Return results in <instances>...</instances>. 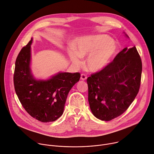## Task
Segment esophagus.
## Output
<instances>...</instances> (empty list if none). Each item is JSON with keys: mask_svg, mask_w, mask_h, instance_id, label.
I'll use <instances>...</instances> for the list:
<instances>
[{"mask_svg": "<svg viewBox=\"0 0 154 154\" xmlns=\"http://www.w3.org/2000/svg\"><path fill=\"white\" fill-rule=\"evenodd\" d=\"M87 79V76L85 75V74H82L81 75V77H80V79L82 80H86Z\"/></svg>", "mask_w": 154, "mask_h": 154, "instance_id": "obj_1", "label": "esophagus"}]
</instances>
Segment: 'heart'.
<instances>
[{
  "label": "heart",
  "mask_w": 154,
  "mask_h": 154,
  "mask_svg": "<svg viewBox=\"0 0 154 154\" xmlns=\"http://www.w3.org/2000/svg\"><path fill=\"white\" fill-rule=\"evenodd\" d=\"M118 50V44L106 34L87 37L79 41L76 51H69L70 59L77 67L82 65L81 58L88 57L86 67L91 72H100L106 68L114 58Z\"/></svg>",
  "instance_id": "1"
}]
</instances>
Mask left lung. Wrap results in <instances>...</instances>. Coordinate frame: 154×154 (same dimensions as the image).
Listing matches in <instances>:
<instances>
[{"mask_svg": "<svg viewBox=\"0 0 154 154\" xmlns=\"http://www.w3.org/2000/svg\"><path fill=\"white\" fill-rule=\"evenodd\" d=\"M141 73V60L133 47L123 49L106 68L89 77L88 103L93 116L110 121L122 115L139 91Z\"/></svg>", "mask_w": 154, "mask_h": 154, "instance_id": "left-lung-1", "label": "left lung"}]
</instances>
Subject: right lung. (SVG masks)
<instances>
[{
  "mask_svg": "<svg viewBox=\"0 0 154 154\" xmlns=\"http://www.w3.org/2000/svg\"><path fill=\"white\" fill-rule=\"evenodd\" d=\"M33 38L18 54L13 82L16 93L24 109L42 122L57 120L63 114L69 92L79 81V72H59L47 79H37L32 72Z\"/></svg>",
  "mask_w": 154,
  "mask_h": 154,
  "instance_id": "1",
  "label": "right lung"
}]
</instances>
